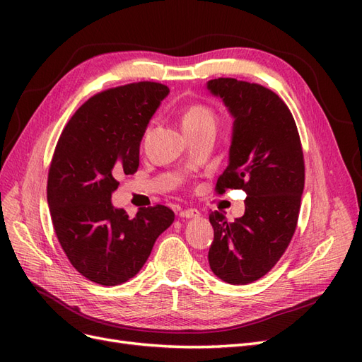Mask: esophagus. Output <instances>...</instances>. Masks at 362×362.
<instances>
[{"label":"esophagus","instance_id":"esophagus-1","mask_svg":"<svg viewBox=\"0 0 362 362\" xmlns=\"http://www.w3.org/2000/svg\"><path fill=\"white\" fill-rule=\"evenodd\" d=\"M180 216L182 217V218H196V217H199L201 216V213L196 210V208H189V210H182L181 213H180Z\"/></svg>","mask_w":362,"mask_h":362}]
</instances>
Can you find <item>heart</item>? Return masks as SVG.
I'll return each instance as SVG.
<instances>
[{
	"instance_id": "obj_1",
	"label": "heart",
	"mask_w": 362,
	"mask_h": 362,
	"mask_svg": "<svg viewBox=\"0 0 362 362\" xmlns=\"http://www.w3.org/2000/svg\"><path fill=\"white\" fill-rule=\"evenodd\" d=\"M210 125L216 127V116L210 108L201 104L187 107L181 116V127L184 131L198 129Z\"/></svg>"
}]
</instances>
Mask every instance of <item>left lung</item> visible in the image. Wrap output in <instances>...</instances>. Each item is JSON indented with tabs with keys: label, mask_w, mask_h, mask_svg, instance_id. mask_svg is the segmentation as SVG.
Wrapping results in <instances>:
<instances>
[{
	"label": "left lung",
	"mask_w": 362,
	"mask_h": 362,
	"mask_svg": "<svg viewBox=\"0 0 362 362\" xmlns=\"http://www.w3.org/2000/svg\"><path fill=\"white\" fill-rule=\"evenodd\" d=\"M206 90L233 117L228 166L217 192L242 189L245 214L228 222L211 213L208 262L217 278L246 286L264 276L294 234L305 184L303 152L294 119L281 98L259 84L217 78Z\"/></svg>",
	"instance_id": "obj_1"
}]
</instances>
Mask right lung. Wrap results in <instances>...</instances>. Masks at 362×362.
<instances>
[{"instance_id":"right-lung-1","label":"right lung","mask_w":362,"mask_h":362,"mask_svg":"<svg viewBox=\"0 0 362 362\" xmlns=\"http://www.w3.org/2000/svg\"><path fill=\"white\" fill-rule=\"evenodd\" d=\"M169 89L141 81L98 93L64 127L48 173L54 229L71 264L100 286L134 278L173 223L164 205L129 217L112 204L119 173L139 168L140 141Z\"/></svg>"}]
</instances>
